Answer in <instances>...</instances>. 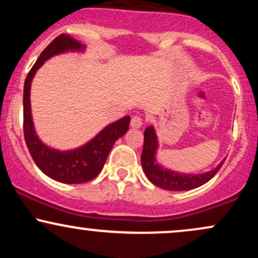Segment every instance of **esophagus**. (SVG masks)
I'll return each mask as SVG.
<instances>
[{
  "label": "esophagus",
  "mask_w": 258,
  "mask_h": 258,
  "mask_svg": "<svg viewBox=\"0 0 258 258\" xmlns=\"http://www.w3.org/2000/svg\"><path fill=\"white\" fill-rule=\"evenodd\" d=\"M143 125V119H142L141 116H138V115H136V116H133L131 119V126L133 128H139V127H142Z\"/></svg>",
  "instance_id": "1"
}]
</instances>
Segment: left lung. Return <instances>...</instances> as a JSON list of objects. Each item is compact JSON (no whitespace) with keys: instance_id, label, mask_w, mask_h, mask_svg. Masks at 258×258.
<instances>
[{"instance_id":"obj_1","label":"left lung","mask_w":258,"mask_h":258,"mask_svg":"<svg viewBox=\"0 0 258 258\" xmlns=\"http://www.w3.org/2000/svg\"><path fill=\"white\" fill-rule=\"evenodd\" d=\"M156 149H158V138H156L153 126H149L144 131V146L141 158L142 166H143L148 179L153 184L166 189V190H190V189L205 184L218 172L224 162L223 160L217 167L210 172L201 174H183L160 166L155 160Z\"/></svg>"}]
</instances>
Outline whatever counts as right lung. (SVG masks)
I'll use <instances>...</instances> for the list:
<instances>
[{
	"label": "right lung",
	"mask_w": 258,
	"mask_h": 258,
	"mask_svg": "<svg viewBox=\"0 0 258 258\" xmlns=\"http://www.w3.org/2000/svg\"><path fill=\"white\" fill-rule=\"evenodd\" d=\"M82 49H84V46L75 38L70 37L69 35L61 34L55 37L43 49L36 63L29 72L25 79L24 94H23L24 138L31 158L46 176L60 183H67V184H78V183H85L96 178L104 166L105 160L115 141L125 135L131 121L130 116L122 117L116 122L106 126L102 132H99L85 146L78 149L68 150V152L52 149L44 146L38 139L35 132L34 123H32L30 108V86L32 78L38 68L52 55L67 51H82Z\"/></svg>",
	"instance_id": "obj_1"
}]
</instances>
